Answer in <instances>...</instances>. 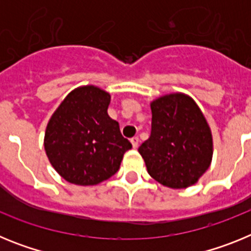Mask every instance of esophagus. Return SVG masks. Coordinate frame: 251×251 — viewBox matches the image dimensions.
Returning <instances> with one entry per match:
<instances>
[{"label":"esophagus","mask_w":251,"mask_h":251,"mask_svg":"<svg viewBox=\"0 0 251 251\" xmlns=\"http://www.w3.org/2000/svg\"><path fill=\"white\" fill-rule=\"evenodd\" d=\"M130 143H132V146L134 150H136V148H138V145H139L138 137H133V138H130Z\"/></svg>","instance_id":"esophagus-1"}]
</instances>
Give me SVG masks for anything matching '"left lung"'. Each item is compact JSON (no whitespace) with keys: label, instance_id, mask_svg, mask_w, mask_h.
Here are the masks:
<instances>
[{"label":"left lung","instance_id":"left-lung-1","mask_svg":"<svg viewBox=\"0 0 251 251\" xmlns=\"http://www.w3.org/2000/svg\"><path fill=\"white\" fill-rule=\"evenodd\" d=\"M151 137L138 148L150 176L175 190L197 183L214 153L211 129L200 106L177 92L151 101Z\"/></svg>","mask_w":251,"mask_h":251}]
</instances>
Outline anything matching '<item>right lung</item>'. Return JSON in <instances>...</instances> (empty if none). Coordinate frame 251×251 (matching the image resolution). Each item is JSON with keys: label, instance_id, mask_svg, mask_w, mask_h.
I'll return each mask as SVG.
<instances>
[{"label": "right lung", "instance_id": "1", "mask_svg": "<svg viewBox=\"0 0 251 251\" xmlns=\"http://www.w3.org/2000/svg\"><path fill=\"white\" fill-rule=\"evenodd\" d=\"M110 94L95 85H81L66 95L46 126L44 148L60 176L79 186H93L119 170L132 148L108 114Z\"/></svg>", "mask_w": 251, "mask_h": 251}]
</instances>
